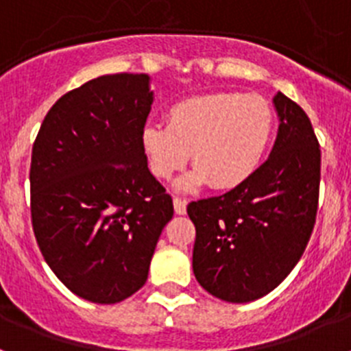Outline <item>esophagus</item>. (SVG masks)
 I'll use <instances>...</instances> for the list:
<instances>
[{
  "instance_id": "1",
  "label": "esophagus",
  "mask_w": 351,
  "mask_h": 351,
  "mask_svg": "<svg viewBox=\"0 0 351 351\" xmlns=\"http://www.w3.org/2000/svg\"><path fill=\"white\" fill-rule=\"evenodd\" d=\"M173 209L176 214H186V202L182 198H173Z\"/></svg>"
}]
</instances>
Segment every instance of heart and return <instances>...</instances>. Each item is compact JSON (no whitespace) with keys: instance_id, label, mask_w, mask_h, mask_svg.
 I'll return each mask as SVG.
<instances>
[{"instance_id":"1","label":"heart","mask_w":351,"mask_h":351,"mask_svg":"<svg viewBox=\"0 0 351 351\" xmlns=\"http://www.w3.org/2000/svg\"><path fill=\"white\" fill-rule=\"evenodd\" d=\"M274 126V110L262 96L210 93L173 104L167 125L149 123L142 128L141 145L149 170L163 181L193 154L195 169L178 182V190L195 191L213 184L230 191L258 172Z\"/></svg>"}]
</instances>
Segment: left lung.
<instances>
[{"label": "left lung", "instance_id": "obj_1", "mask_svg": "<svg viewBox=\"0 0 351 351\" xmlns=\"http://www.w3.org/2000/svg\"><path fill=\"white\" fill-rule=\"evenodd\" d=\"M274 107L278 137L258 172L241 188L188 206L197 230L193 274L226 302L274 290L300 260L316 221L320 144L295 101L278 93Z\"/></svg>", "mask_w": 351, "mask_h": 351}]
</instances>
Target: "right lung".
Segmentation results:
<instances>
[{
	"instance_id": "right-lung-1",
	"label": "right lung",
	"mask_w": 351,
	"mask_h": 351,
	"mask_svg": "<svg viewBox=\"0 0 351 351\" xmlns=\"http://www.w3.org/2000/svg\"><path fill=\"white\" fill-rule=\"evenodd\" d=\"M145 73L101 75L68 91L31 153V221L43 258L75 295L128 299L147 281L172 197L141 145L153 91Z\"/></svg>"
}]
</instances>
